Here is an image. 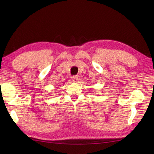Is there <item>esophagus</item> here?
<instances>
[{"mask_svg": "<svg viewBox=\"0 0 154 154\" xmlns=\"http://www.w3.org/2000/svg\"><path fill=\"white\" fill-rule=\"evenodd\" d=\"M78 78L77 76H72V81L73 82H78Z\"/></svg>", "mask_w": 154, "mask_h": 154, "instance_id": "obj_1", "label": "esophagus"}]
</instances>
